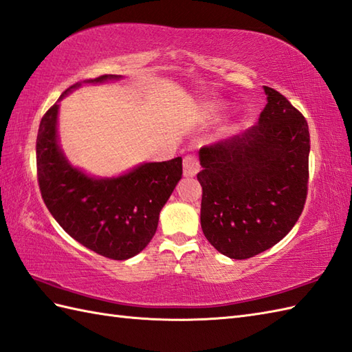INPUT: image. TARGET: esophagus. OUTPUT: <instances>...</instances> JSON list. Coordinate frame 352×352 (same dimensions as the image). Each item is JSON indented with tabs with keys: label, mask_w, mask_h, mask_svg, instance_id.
I'll list each match as a JSON object with an SVG mask.
<instances>
[{
	"label": "esophagus",
	"mask_w": 352,
	"mask_h": 352,
	"mask_svg": "<svg viewBox=\"0 0 352 352\" xmlns=\"http://www.w3.org/2000/svg\"><path fill=\"white\" fill-rule=\"evenodd\" d=\"M199 160L195 156H186L183 162V174L184 177H195L199 173Z\"/></svg>",
	"instance_id": "34e87169"
}]
</instances>
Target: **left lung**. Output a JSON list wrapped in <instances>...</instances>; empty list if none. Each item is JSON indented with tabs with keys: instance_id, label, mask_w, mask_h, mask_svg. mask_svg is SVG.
Segmentation results:
<instances>
[{
	"instance_id": "obj_1",
	"label": "left lung",
	"mask_w": 352,
	"mask_h": 352,
	"mask_svg": "<svg viewBox=\"0 0 352 352\" xmlns=\"http://www.w3.org/2000/svg\"><path fill=\"white\" fill-rule=\"evenodd\" d=\"M264 91L267 104L255 126L199 150L202 232L232 259L279 243L297 223L307 196V121L279 91Z\"/></svg>"
}]
</instances>
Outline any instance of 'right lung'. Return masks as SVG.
I'll return each instance as SVG.
<instances>
[{
    "label": "right lung",
    "mask_w": 352,
    "mask_h": 352,
    "mask_svg": "<svg viewBox=\"0 0 352 352\" xmlns=\"http://www.w3.org/2000/svg\"><path fill=\"white\" fill-rule=\"evenodd\" d=\"M120 79L103 75L87 82ZM72 85L61 94L60 99ZM58 103L40 121L37 179L47 210L72 239L99 255L124 261L138 255L156 234L160 210L183 175V160L144 163L113 178H93L65 159L56 136Z\"/></svg>",
    "instance_id": "right-lung-1"
}]
</instances>
